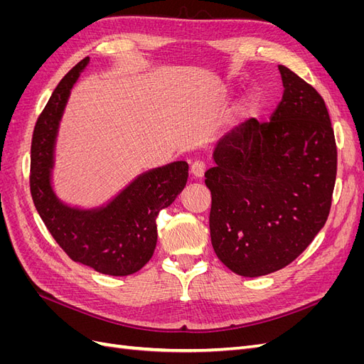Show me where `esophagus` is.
Segmentation results:
<instances>
[{
    "label": "esophagus",
    "instance_id": "esophagus-1",
    "mask_svg": "<svg viewBox=\"0 0 364 364\" xmlns=\"http://www.w3.org/2000/svg\"><path fill=\"white\" fill-rule=\"evenodd\" d=\"M205 170H206V165L203 161H194L190 165V171L194 178H202V176L205 174Z\"/></svg>",
    "mask_w": 364,
    "mask_h": 364
}]
</instances>
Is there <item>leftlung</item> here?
Here are the masks:
<instances>
[{
    "mask_svg": "<svg viewBox=\"0 0 364 364\" xmlns=\"http://www.w3.org/2000/svg\"><path fill=\"white\" fill-rule=\"evenodd\" d=\"M278 68L284 92L270 121L250 118L230 130L205 173L214 252L240 277L289 266L331 209L337 147L328 109L311 85Z\"/></svg>",
    "mask_w": 364,
    "mask_h": 364,
    "instance_id": "obj_1",
    "label": "left lung"
}]
</instances>
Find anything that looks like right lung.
Segmentation results:
<instances>
[{
  "label": "right lung",
  "mask_w": 364,
  "mask_h": 364,
  "mask_svg": "<svg viewBox=\"0 0 364 364\" xmlns=\"http://www.w3.org/2000/svg\"><path fill=\"white\" fill-rule=\"evenodd\" d=\"M90 63L85 58L63 77L38 118L31 139L30 191L38 213L67 255L111 277L142 269L156 247V217L185 188L188 164L176 161L139 174L105 206L74 208L51 186L54 144L73 85Z\"/></svg>",
  "instance_id": "add662e5"
}]
</instances>
